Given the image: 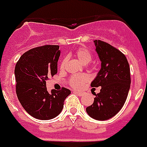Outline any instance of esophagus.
I'll return each mask as SVG.
<instances>
[{"label":"esophagus","mask_w":147,"mask_h":147,"mask_svg":"<svg viewBox=\"0 0 147 147\" xmlns=\"http://www.w3.org/2000/svg\"><path fill=\"white\" fill-rule=\"evenodd\" d=\"M74 92H75V93H77L79 96H82L83 95V92H80V91H74Z\"/></svg>","instance_id":"34e87169"}]
</instances>
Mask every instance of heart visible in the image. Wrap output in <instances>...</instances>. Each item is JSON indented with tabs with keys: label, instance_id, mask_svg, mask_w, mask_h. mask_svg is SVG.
Here are the masks:
<instances>
[{
	"label": "heart",
	"instance_id": "b5f03b06",
	"mask_svg": "<svg viewBox=\"0 0 147 147\" xmlns=\"http://www.w3.org/2000/svg\"><path fill=\"white\" fill-rule=\"evenodd\" d=\"M74 55L83 64H89L92 59V55L91 51L86 48H80L74 52ZM67 63V58L62 60L60 64L61 70H64ZM88 77L86 75H79V76H72L68 80V83L71 87L74 89H80L83 86V83L87 82Z\"/></svg>",
	"mask_w": 147,
	"mask_h": 147
}]
</instances>
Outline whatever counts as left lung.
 I'll list each match as a JSON object with an SVG mask.
<instances>
[{"label": "left lung", "mask_w": 147, "mask_h": 147, "mask_svg": "<svg viewBox=\"0 0 147 147\" xmlns=\"http://www.w3.org/2000/svg\"><path fill=\"white\" fill-rule=\"evenodd\" d=\"M94 43L102 66L91 86H101V90L86 110L91 118L105 121L115 115L125 103L131 86L130 66L118 49L101 40Z\"/></svg>", "instance_id": "left-lung-1"}]
</instances>
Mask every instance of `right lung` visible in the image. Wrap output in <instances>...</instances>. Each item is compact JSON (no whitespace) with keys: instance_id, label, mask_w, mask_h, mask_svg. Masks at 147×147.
Wrapping results in <instances>:
<instances>
[{"instance_id":"add662e5","label":"right lung","mask_w":147,"mask_h":147,"mask_svg":"<svg viewBox=\"0 0 147 147\" xmlns=\"http://www.w3.org/2000/svg\"><path fill=\"white\" fill-rule=\"evenodd\" d=\"M59 46L47 45L23 54L15 67L16 92L23 109L35 118L50 120L61 112L70 90L47 91L46 81L57 72Z\"/></svg>"}]
</instances>
